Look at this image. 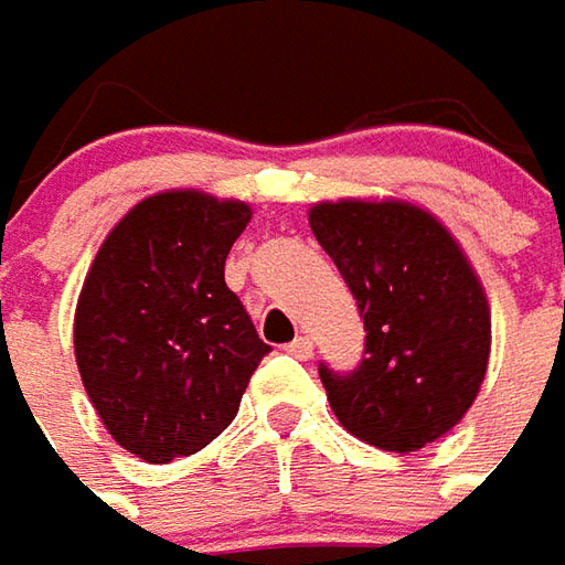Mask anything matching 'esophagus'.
Returning a JSON list of instances; mask_svg holds the SVG:
<instances>
[{
	"label": "esophagus",
	"mask_w": 565,
	"mask_h": 565,
	"mask_svg": "<svg viewBox=\"0 0 565 565\" xmlns=\"http://www.w3.org/2000/svg\"><path fill=\"white\" fill-rule=\"evenodd\" d=\"M286 351H289L291 358H298V361H310L313 358V342H310L308 335H298L295 342L286 344Z\"/></svg>",
	"instance_id": "34e87169"
}]
</instances>
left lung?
Listing matches in <instances>:
<instances>
[{"mask_svg":"<svg viewBox=\"0 0 565 565\" xmlns=\"http://www.w3.org/2000/svg\"><path fill=\"white\" fill-rule=\"evenodd\" d=\"M308 221L366 329L351 376L320 366L332 414L373 448L433 445L467 416L491 354L488 295L463 245L404 199L317 202Z\"/></svg>","mask_w":565,"mask_h":565,"instance_id":"left-lung-1","label":"left lung"}]
</instances>
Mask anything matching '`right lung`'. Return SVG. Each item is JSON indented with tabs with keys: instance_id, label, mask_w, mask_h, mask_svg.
<instances>
[{
	"instance_id": "1",
	"label": "right lung",
	"mask_w": 565,
	"mask_h": 565,
	"mask_svg": "<svg viewBox=\"0 0 565 565\" xmlns=\"http://www.w3.org/2000/svg\"><path fill=\"white\" fill-rule=\"evenodd\" d=\"M248 221V202L154 192L111 226L83 279L79 380L108 435L146 463L211 445L270 351L223 282Z\"/></svg>"
}]
</instances>
